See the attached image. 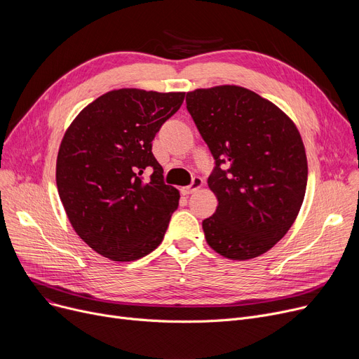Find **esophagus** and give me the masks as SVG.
I'll return each instance as SVG.
<instances>
[{"label":"esophagus","mask_w":359,"mask_h":359,"mask_svg":"<svg viewBox=\"0 0 359 359\" xmlns=\"http://www.w3.org/2000/svg\"><path fill=\"white\" fill-rule=\"evenodd\" d=\"M201 186H202V179H201V177H194V180H192V183H191L189 186L183 187L182 194H183V195H191V194H194L195 191H198Z\"/></svg>","instance_id":"esophagus-1"}]
</instances>
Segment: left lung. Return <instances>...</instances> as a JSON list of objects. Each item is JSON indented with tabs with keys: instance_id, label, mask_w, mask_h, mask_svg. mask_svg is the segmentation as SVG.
Masks as SVG:
<instances>
[{
	"instance_id": "left-lung-1",
	"label": "left lung",
	"mask_w": 359,
	"mask_h": 359,
	"mask_svg": "<svg viewBox=\"0 0 359 359\" xmlns=\"http://www.w3.org/2000/svg\"><path fill=\"white\" fill-rule=\"evenodd\" d=\"M186 107L215 167L218 206L202 221L206 243L248 260L272 249L294 224L307 187V157L294 122L269 100L238 86L198 88Z\"/></svg>"
}]
</instances>
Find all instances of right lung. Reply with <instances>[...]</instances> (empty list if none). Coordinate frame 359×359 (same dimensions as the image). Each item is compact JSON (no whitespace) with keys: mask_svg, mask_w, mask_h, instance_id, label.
Returning <instances> with one entry per match:
<instances>
[{"mask_svg":"<svg viewBox=\"0 0 359 359\" xmlns=\"http://www.w3.org/2000/svg\"><path fill=\"white\" fill-rule=\"evenodd\" d=\"M183 100L184 93L113 90L67 129L56 186L72 229L99 255L130 262L163 241L180 195L164 183L151 148Z\"/></svg>","mask_w":359,"mask_h":359,"instance_id":"add662e5","label":"right lung"}]
</instances>
